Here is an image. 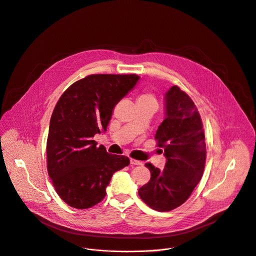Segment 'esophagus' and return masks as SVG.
Listing matches in <instances>:
<instances>
[{"label": "esophagus", "mask_w": 256, "mask_h": 256, "mask_svg": "<svg viewBox=\"0 0 256 256\" xmlns=\"http://www.w3.org/2000/svg\"><path fill=\"white\" fill-rule=\"evenodd\" d=\"M130 164H138V166L142 164V162H140V160H134V158H130Z\"/></svg>", "instance_id": "esophagus-1"}]
</instances>
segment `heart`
I'll return each mask as SVG.
<instances>
[{
  "instance_id": "1",
  "label": "heart",
  "mask_w": 256,
  "mask_h": 256,
  "mask_svg": "<svg viewBox=\"0 0 256 256\" xmlns=\"http://www.w3.org/2000/svg\"><path fill=\"white\" fill-rule=\"evenodd\" d=\"M138 102H154L156 104V100L152 96L148 94H142L138 98Z\"/></svg>"
}]
</instances>
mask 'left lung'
Wrapping results in <instances>:
<instances>
[{"label":"left lung","mask_w":256,"mask_h":256,"mask_svg":"<svg viewBox=\"0 0 256 256\" xmlns=\"http://www.w3.org/2000/svg\"><path fill=\"white\" fill-rule=\"evenodd\" d=\"M164 118L156 140L164 148L166 164L160 170L146 162L150 179L138 190L140 199L160 212L171 211L190 197L202 178L206 160L203 124L189 96L175 85L164 94Z\"/></svg>","instance_id":"obj_1"}]
</instances>
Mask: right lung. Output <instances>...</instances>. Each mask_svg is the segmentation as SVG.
Returning a JSON list of instances; mask_svg holds the SVG:
<instances>
[{"label": "right lung", "instance_id": "obj_1", "mask_svg": "<svg viewBox=\"0 0 256 256\" xmlns=\"http://www.w3.org/2000/svg\"><path fill=\"white\" fill-rule=\"evenodd\" d=\"M140 80L136 74H94L74 82L58 100L49 126L47 168L59 197L88 209L106 197L112 175L128 166L124 156L98 148L96 134L106 132L114 106Z\"/></svg>", "mask_w": 256, "mask_h": 256}]
</instances>
